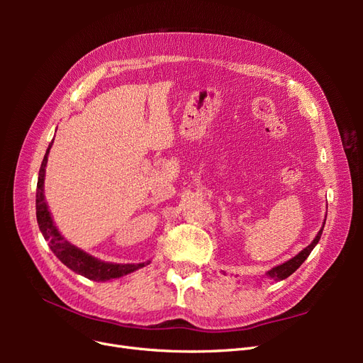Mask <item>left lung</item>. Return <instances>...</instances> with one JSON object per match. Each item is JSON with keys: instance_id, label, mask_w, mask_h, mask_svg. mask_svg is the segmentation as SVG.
I'll return each instance as SVG.
<instances>
[{"instance_id": "obj_1", "label": "left lung", "mask_w": 363, "mask_h": 363, "mask_svg": "<svg viewBox=\"0 0 363 363\" xmlns=\"http://www.w3.org/2000/svg\"><path fill=\"white\" fill-rule=\"evenodd\" d=\"M324 224H325V219H324ZM323 228H324V225L321 227L320 232H318V235L315 236V239L312 240V242H311L309 245H307L306 248H303V250L298 252V255L294 256L292 259L286 260L284 263H280V265H277V267L271 268L269 271H267L265 276L269 277V279H272V280H276V281L288 279V277L291 276V274H294L296 269H298V268L301 267V263H303L307 257H309L312 250L316 247L318 242H320L321 235H323Z\"/></svg>"}]
</instances>
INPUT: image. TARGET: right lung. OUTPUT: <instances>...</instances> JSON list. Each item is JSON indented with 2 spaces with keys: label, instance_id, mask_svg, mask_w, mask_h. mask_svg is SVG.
I'll return each mask as SVG.
<instances>
[{
  "label": "right lung",
  "instance_id": "1",
  "mask_svg": "<svg viewBox=\"0 0 363 363\" xmlns=\"http://www.w3.org/2000/svg\"><path fill=\"white\" fill-rule=\"evenodd\" d=\"M51 147H52V140L45 152V156H43L40 169H39L38 189H36V218H38L40 233L43 235V238H45V240H48V245L54 255H56V257L63 263V265H67L74 272L80 274V276L94 281H107L112 279L124 277L127 274L135 272L148 265L150 260L142 262V263H125V265H123V263L104 262L91 255H87L86 251L72 245L69 240L63 238V235L59 232V228L52 221V216L48 211V204L45 201V194H43L45 168H47Z\"/></svg>",
  "mask_w": 363,
  "mask_h": 363
}]
</instances>
